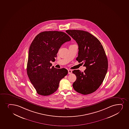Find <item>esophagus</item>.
Masks as SVG:
<instances>
[{"instance_id":"obj_1","label":"esophagus","mask_w":129,"mask_h":129,"mask_svg":"<svg viewBox=\"0 0 129 129\" xmlns=\"http://www.w3.org/2000/svg\"><path fill=\"white\" fill-rule=\"evenodd\" d=\"M68 71L69 74H71L72 73V70H69Z\"/></svg>"}]
</instances>
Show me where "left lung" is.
Masks as SVG:
<instances>
[{"instance_id": "left-lung-1", "label": "left lung", "mask_w": 129, "mask_h": 129, "mask_svg": "<svg viewBox=\"0 0 129 129\" xmlns=\"http://www.w3.org/2000/svg\"><path fill=\"white\" fill-rule=\"evenodd\" d=\"M79 46L76 60L86 67L84 72L74 70L76 79L73 86L75 91L86 95L96 91L105 79L108 69V60L100 41L89 32L78 30H66Z\"/></svg>"}]
</instances>
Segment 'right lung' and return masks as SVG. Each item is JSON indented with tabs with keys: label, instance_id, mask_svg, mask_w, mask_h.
I'll list each match as a JSON object with an SVG mask.
<instances>
[{
	"label": "right lung",
	"instance_id": "right-lung-1",
	"mask_svg": "<svg viewBox=\"0 0 129 129\" xmlns=\"http://www.w3.org/2000/svg\"><path fill=\"white\" fill-rule=\"evenodd\" d=\"M71 38L58 31H47L35 37L29 48L27 72L31 83L40 95H49L57 90L60 81L68 74L65 68L51 67L58 51Z\"/></svg>",
	"mask_w": 129,
	"mask_h": 129
}]
</instances>
